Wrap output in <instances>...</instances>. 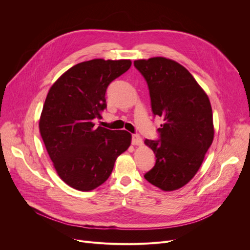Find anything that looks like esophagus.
<instances>
[{"instance_id": "esophagus-1", "label": "esophagus", "mask_w": 250, "mask_h": 250, "mask_svg": "<svg viewBox=\"0 0 250 250\" xmlns=\"http://www.w3.org/2000/svg\"><path fill=\"white\" fill-rule=\"evenodd\" d=\"M132 144L133 145H141L142 144V138L138 134H134L132 136Z\"/></svg>"}]
</instances>
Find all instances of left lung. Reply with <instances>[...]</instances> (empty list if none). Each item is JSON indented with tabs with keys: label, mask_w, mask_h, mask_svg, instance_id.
Returning <instances> with one entry per match:
<instances>
[{
	"label": "left lung",
	"mask_w": 250,
	"mask_h": 250,
	"mask_svg": "<svg viewBox=\"0 0 250 250\" xmlns=\"http://www.w3.org/2000/svg\"><path fill=\"white\" fill-rule=\"evenodd\" d=\"M134 65L147 82L153 114L164 122L158 140H145L156 162L144 177L162 190L178 189L198 172L213 143L211 103L192 75L172 60H139Z\"/></svg>",
	"instance_id": "obj_1"
}]
</instances>
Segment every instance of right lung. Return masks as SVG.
Instances as JSON below:
<instances>
[{"label":"right lung","mask_w":250,"mask_h":250,"mask_svg":"<svg viewBox=\"0 0 250 250\" xmlns=\"http://www.w3.org/2000/svg\"><path fill=\"white\" fill-rule=\"evenodd\" d=\"M130 65L129 60L77 63L48 91L39 130L59 176L75 189L89 191L101 186L130 145L126 130L94 124L106 108L107 87Z\"/></svg>","instance_id":"1"}]
</instances>
